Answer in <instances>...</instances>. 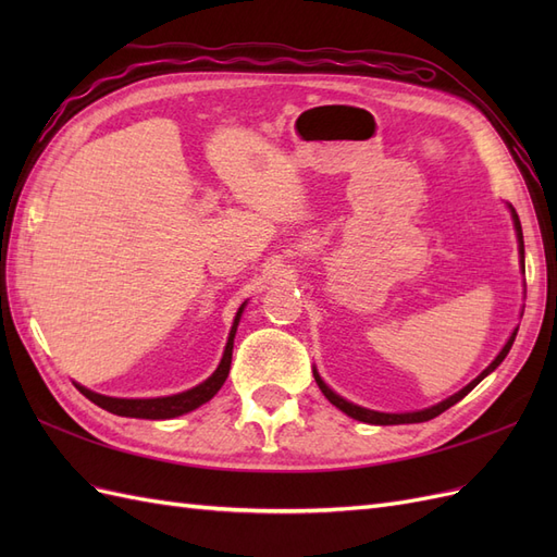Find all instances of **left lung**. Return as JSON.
Listing matches in <instances>:
<instances>
[{"instance_id": "1", "label": "left lung", "mask_w": 557, "mask_h": 557, "mask_svg": "<svg viewBox=\"0 0 557 557\" xmlns=\"http://www.w3.org/2000/svg\"><path fill=\"white\" fill-rule=\"evenodd\" d=\"M509 207V211H511V221H513V230H516V239H518V256H520V272H525V246H522V227H520V221H518V213H516V209L511 207V205H507ZM516 334H518V327L511 332V336L507 339V344H504V348L497 352V358L487 364L483 372L471 381V383H467L462 391H458L455 395H450V397H446L444 401H440V404H434V407H428V409H420V411H407V413H383V411H374V409H364V407H358V404H352V401H348V399H344L342 395H336L332 387L323 381V376L318 374V369L313 367V376H315V383H318V387L320 391H323V395L334 404L336 409L339 411H344L346 416H350V418H356V420H360V423H369V425H404V423H425V420H432V418H436L440 413H444L446 409H450L453 404H458L467 393H471L474 391V387L487 376V374H493L495 369L502 364V360L509 356V350H511V346H513V339H516Z\"/></svg>"}]
</instances>
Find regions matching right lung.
<instances>
[{
  "label": "right lung",
  "mask_w": 557,
  "mask_h": 557,
  "mask_svg": "<svg viewBox=\"0 0 557 557\" xmlns=\"http://www.w3.org/2000/svg\"><path fill=\"white\" fill-rule=\"evenodd\" d=\"M246 309V301L239 307L237 315H234V323L227 336V344L223 350L221 364L215 367V372L201 381L199 385L190 387V391H183L178 395H166V397H141V399H127V397H109V395H99L95 391H88L86 385L74 383L78 391L86 395L90 401H95L97 407L107 409L109 413L115 416H125V418H146V420H166V418H176L183 413H190L201 404H207L218 391H221L227 374H230V364H232V348H234V334H237V325L242 320V313Z\"/></svg>",
  "instance_id": "right-lung-1"
}]
</instances>
